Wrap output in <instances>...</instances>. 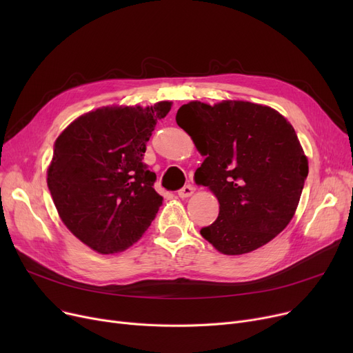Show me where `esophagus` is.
Here are the masks:
<instances>
[{"label": "esophagus", "mask_w": 353, "mask_h": 353, "mask_svg": "<svg viewBox=\"0 0 353 353\" xmlns=\"http://www.w3.org/2000/svg\"><path fill=\"white\" fill-rule=\"evenodd\" d=\"M194 193V188L192 186V184H186V186L184 188H181L179 192H177V194H179V197H181V199H186V197H190L192 194Z\"/></svg>", "instance_id": "34e87169"}]
</instances>
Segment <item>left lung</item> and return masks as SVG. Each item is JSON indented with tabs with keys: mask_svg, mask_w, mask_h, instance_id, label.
<instances>
[{
	"mask_svg": "<svg viewBox=\"0 0 353 353\" xmlns=\"http://www.w3.org/2000/svg\"><path fill=\"white\" fill-rule=\"evenodd\" d=\"M176 121L206 157L196 183L220 205L200 234L232 256L269 243L292 220L309 172L292 124L268 105L232 100L183 104Z\"/></svg>",
	"mask_w": 353,
	"mask_h": 353,
	"instance_id": "obj_1",
	"label": "left lung"
}]
</instances>
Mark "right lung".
Returning <instances> with one entry per match:
<instances>
[{
	"mask_svg": "<svg viewBox=\"0 0 353 353\" xmlns=\"http://www.w3.org/2000/svg\"><path fill=\"white\" fill-rule=\"evenodd\" d=\"M172 108L101 107L74 120L55 140L47 184L68 230L101 254L136 243L163 203L145 144Z\"/></svg>",
	"mask_w": 353,
	"mask_h": 353,
	"instance_id": "1",
	"label": "right lung"
}]
</instances>
